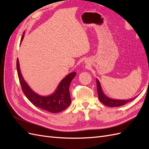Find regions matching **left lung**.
Here are the masks:
<instances>
[{
    "instance_id": "8db88e82",
    "label": "left lung",
    "mask_w": 149,
    "mask_h": 149,
    "mask_svg": "<svg viewBox=\"0 0 149 149\" xmlns=\"http://www.w3.org/2000/svg\"><path fill=\"white\" fill-rule=\"evenodd\" d=\"M96 83H97V91L98 93L99 100H100V101L102 104H104L107 106L112 107H119V106H123V105H125V104L133 101L134 99H136L137 97L136 96L134 98L130 99V100H113V99H111L109 97H107L102 92L100 83L98 81V79H96Z\"/></svg>"
}]
</instances>
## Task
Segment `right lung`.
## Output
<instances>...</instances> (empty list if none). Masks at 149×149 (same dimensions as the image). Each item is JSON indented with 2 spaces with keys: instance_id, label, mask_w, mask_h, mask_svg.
Wrapping results in <instances>:
<instances>
[{
  "instance_id": "obj_1",
  "label": "right lung",
  "mask_w": 149,
  "mask_h": 149,
  "mask_svg": "<svg viewBox=\"0 0 149 149\" xmlns=\"http://www.w3.org/2000/svg\"><path fill=\"white\" fill-rule=\"evenodd\" d=\"M24 37L22 35L21 42ZM19 59L17 60V70L22 91L28 100L37 107L52 113H57L65 110L71 102L69 88L72 79L76 76V72L70 73L62 79L55 93L48 96H42L34 93L25 81L20 70Z\"/></svg>"
}]
</instances>
